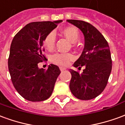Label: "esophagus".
Listing matches in <instances>:
<instances>
[{
	"mask_svg": "<svg viewBox=\"0 0 125 125\" xmlns=\"http://www.w3.org/2000/svg\"><path fill=\"white\" fill-rule=\"evenodd\" d=\"M60 70H61V71H62H62L65 70V68H63V67H60Z\"/></svg>",
	"mask_w": 125,
	"mask_h": 125,
	"instance_id": "34e87169",
	"label": "esophagus"
}]
</instances>
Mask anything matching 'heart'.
<instances>
[{"label":"heart","instance_id":"b5f03b06","mask_svg":"<svg viewBox=\"0 0 125 125\" xmlns=\"http://www.w3.org/2000/svg\"><path fill=\"white\" fill-rule=\"evenodd\" d=\"M62 33L72 43H76L80 37L79 31L73 26H68L62 29ZM44 47L49 51L54 48L55 44V35L53 32H49L44 37L43 41ZM74 59L73 55L72 53H57L53 55L52 61L55 63L60 65H68L71 61Z\"/></svg>","mask_w":125,"mask_h":125}]
</instances>
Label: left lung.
I'll use <instances>...</instances> for the list:
<instances>
[{
    "mask_svg": "<svg viewBox=\"0 0 125 125\" xmlns=\"http://www.w3.org/2000/svg\"><path fill=\"white\" fill-rule=\"evenodd\" d=\"M67 21L80 29L85 39L83 52L73 63L75 68L84 65L85 69L82 73L70 70V89L78 99H93L103 92L108 83L112 70L110 48L104 36L91 24L79 20Z\"/></svg>",
    "mask_w": 125,
    "mask_h": 125,
    "instance_id": "1",
    "label": "left lung"
}]
</instances>
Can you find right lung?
I'll use <instances>...</instances> for the list:
<instances>
[{
    "mask_svg": "<svg viewBox=\"0 0 125 125\" xmlns=\"http://www.w3.org/2000/svg\"><path fill=\"white\" fill-rule=\"evenodd\" d=\"M62 20L33 22L19 31L12 39L8 66L12 84L25 99L43 101L52 95L61 72L58 66L50 64L47 70L38 68L46 58L43 41L47 33L56 28Z\"/></svg>",
    "mask_w": 125,
    "mask_h": 125,
    "instance_id": "right-lung-1",
    "label": "right lung"
}]
</instances>
